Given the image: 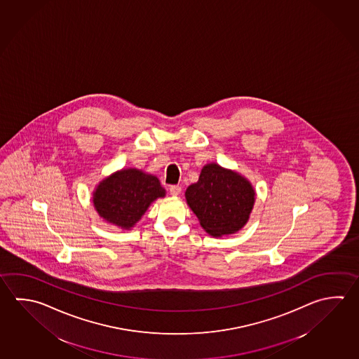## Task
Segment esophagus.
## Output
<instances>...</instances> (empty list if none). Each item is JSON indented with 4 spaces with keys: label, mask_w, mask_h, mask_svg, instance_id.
<instances>
[{
    "label": "esophagus",
    "mask_w": 359,
    "mask_h": 359,
    "mask_svg": "<svg viewBox=\"0 0 359 359\" xmlns=\"http://www.w3.org/2000/svg\"><path fill=\"white\" fill-rule=\"evenodd\" d=\"M170 192L172 196H178L181 194V187H180V186H176V184H173V186H170Z\"/></svg>",
    "instance_id": "1"
}]
</instances>
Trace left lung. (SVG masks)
<instances>
[{
  "label": "left lung",
  "mask_w": 359,
  "mask_h": 359,
  "mask_svg": "<svg viewBox=\"0 0 359 359\" xmlns=\"http://www.w3.org/2000/svg\"><path fill=\"white\" fill-rule=\"evenodd\" d=\"M201 228L214 238L238 233L255 208V189L248 178L220 164H205L198 181L184 192Z\"/></svg>",
  "instance_id": "8db88e82"
}]
</instances>
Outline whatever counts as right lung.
Wrapping results in <instances>:
<instances>
[{"label":"right lung","mask_w":359,"mask_h":359,"mask_svg":"<svg viewBox=\"0 0 359 359\" xmlns=\"http://www.w3.org/2000/svg\"><path fill=\"white\" fill-rule=\"evenodd\" d=\"M163 197L165 189L154 175L137 168H123L97 183L92 203L107 224L131 230L150 205Z\"/></svg>","instance_id":"1"}]
</instances>
